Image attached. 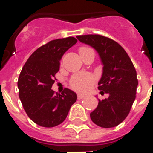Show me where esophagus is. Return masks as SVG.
<instances>
[{
  "instance_id": "esophagus-1",
  "label": "esophagus",
  "mask_w": 153,
  "mask_h": 153,
  "mask_svg": "<svg viewBox=\"0 0 153 153\" xmlns=\"http://www.w3.org/2000/svg\"><path fill=\"white\" fill-rule=\"evenodd\" d=\"M83 97H85V95H83V94H80V93L78 94V99H82V98H83Z\"/></svg>"
}]
</instances>
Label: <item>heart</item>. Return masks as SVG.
Segmentation results:
<instances>
[{
	"label": "heart",
	"mask_w": 153,
	"mask_h": 153,
	"mask_svg": "<svg viewBox=\"0 0 153 153\" xmlns=\"http://www.w3.org/2000/svg\"><path fill=\"white\" fill-rule=\"evenodd\" d=\"M88 49L87 47H81L79 52L83 50ZM94 82V77L90 74L81 73L75 74L70 81V85L74 89L79 92H87L89 89L92 84Z\"/></svg>",
	"instance_id": "heart-1"
}]
</instances>
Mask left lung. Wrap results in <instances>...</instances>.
I'll use <instances>...</instances> for the list:
<instances>
[{
  "label": "left lung",
  "mask_w": 153,
  "mask_h": 153,
  "mask_svg": "<svg viewBox=\"0 0 153 153\" xmlns=\"http://www.w3.org/2000/svg\"><path fill=\"white\" fill-rule=\"evenodd\" d=\"M77 38L98 53L103 65L98 89L109 95L98 99L97 108L90 113L91 120L102 128L117 126L127 117L136 97L138 79L134 66L124 48L111 38L97 34Z\"/></svg>",
  "instance_id": "obj_1"
}]
</instances>
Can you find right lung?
I'll return each mask as SVG.
<instances>
[{"mask_svg":"<svg viewBox=\"0 0 153 153\" xmlns=\"http://www.w3.org/2000/svg\"><path fill=\"white\" fill-rule=\"evenodd\" d=\"M76 42L73 37L51 41L35 51L22 69L19 97L25 112L37 125L47 128L60 125L76 102L77 94L72 90L65 88L56 94L51 89L61 58Z\"/></svg>","mask_w":153,"mask_h":153,"instance_id":"1","label":"right lung"}]
</instances>
